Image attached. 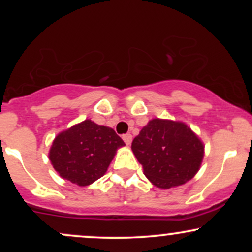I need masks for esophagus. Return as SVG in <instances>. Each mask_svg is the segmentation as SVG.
I'll return each instance as SVG.
<instances>
[{"mask_svg": "<svg viewBox=\"0 0 252 252\" xmlns=\"http://www.w3.org/2000/svg\"><path fill=\"white\" fill-rule=\"evenodd\" d=\"M122 138H123L124 142L128 144V146H130V144H131V141H132V135H131V134H126V135H123Z\"/></svg>", "mask_w": 252, "mask_h": 252, "instance_id": "esophagus-1", "label": "esophagus"}]
</instances>
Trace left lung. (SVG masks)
Listing matches in <instances>:
<instances>
[{"label": "left lung", "mask_w": 252, "mask_h": 252, "mask_svg": "<svg viewBox=\"0 0 252 252\" xmlns=\"http://www.w3.org/2000/svg\"><path fill=\"white\" fill-rule=\"evenodd\" d=\"M143 173L158 189H168L189 181L204 158V143L184 122L154 118L131 143Z\"/></svg>", "instance_id": "1"}]
</instances>
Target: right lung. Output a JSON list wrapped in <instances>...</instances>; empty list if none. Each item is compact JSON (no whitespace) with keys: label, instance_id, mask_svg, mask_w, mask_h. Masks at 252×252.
Here are the masks:
<instances>
[{"label":"right lung","instance_id":"right-lung-1","mask_svg":"<svg viewBox=\"0 0 252 252\" xmlns=\"http://www.w3.org/2000/svg\"><path fill=\"white\" fill-rule=\"evenodd\" d=\"M123 146L126 143L114 129L85 120L56 136L48 158L63 179L88 186L105 174Z\"/></svg>","mask_w":252,"mask_h":252}]
</instances>
